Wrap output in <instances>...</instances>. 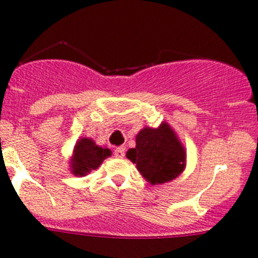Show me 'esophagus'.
<instances>
[{"instance_id": "obj_1", "label": "esophagus", "mask_w": 258, "mask_h": 258, "mask_svg": "<svg viewBox=\"0 0 258 258\" xmlns=\"http://www.w3.org/2000/svg\"><path fill=\"white\" fill-rule=\"evenodd\" d=\"M124 155H125V147H124V146H120V147H117V149L115 150V157L121 159V157H124Z\"/></svg>"}]
</instances>
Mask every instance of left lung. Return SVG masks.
<instances>
[{"label": "left lung", "instance_id": "left-lung-1", "mask_svg": "<svg viewBox=\"0 0 258 258\" xmlns=\"http://www.w3.org/2000/svg\"><path fill=\"white\" fill-rule=\"evenodd\" d=\"M126 157L151 184L168 183L186 168V149L165 121L157 127L141 129L136 137V147L127 150Z\"/></svg>", "mask_w": 258, "mask_h": 258}]
</instances>
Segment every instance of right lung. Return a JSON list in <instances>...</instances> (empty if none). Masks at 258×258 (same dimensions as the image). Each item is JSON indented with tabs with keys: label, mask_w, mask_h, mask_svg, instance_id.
I'll return each mask as SVG.
<instances>
[{
	"label": "right lung",
	"mask_w": 258,
	"mask_h": 258,
	"mask_svg": "<svg viewBox=\"0 0 258 258\" xmlns=\"http://www.w3.org/2000/svg\"><path fill=\"white\" fill-rule=\"evenodd\" d=\"M112 155L107 147L98 146L92 138L83 137L76 141V145L70 159V170L76 177L89 174L92 170L98 169L103 160Z\"/></svg>",
	"instance_id": "1"
}]
</instances>
